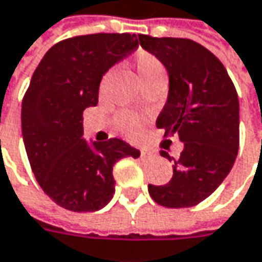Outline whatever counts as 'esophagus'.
<instances>
[{
	"label": "esophagus",
	"instance_id": "34e87169",
	"mask_svg": "<svg viewBox=\"0 0 262 262\" xmlns=\"http://www.w3.org/2000/svg\"><path fill=\"white\" fill-rule=\"evenodd\" d=\"M140 155H141V158H147V156H151V155H153V151L147 150V149H143V150L140 151Z\"/></svg>",
	"mask_w": 262,
	"mask_h": 262
}]
</instances>
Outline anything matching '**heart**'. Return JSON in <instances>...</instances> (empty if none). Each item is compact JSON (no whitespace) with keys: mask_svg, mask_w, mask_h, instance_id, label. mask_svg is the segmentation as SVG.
Returning a JSON list of instances; mask_svg holds the SVG:
<instances>
[{"mask_svg":"<svg viewBox=\"0 0 262 262\" xmlns=\"http://www.w3.org/2000/svg\"><path fill=\"white\" fill-rule=\"evenodd\" d=\"M133 68L143 85L156 82V81H165V76H166L165 66L155 54H151L150 51L137 50L133 56ZM104 81H106V78L101 81V86L104 85ZM116 126L126 137H137L140 128H141V121L137 115L121 112L116 116Z\"/></svg>","mask_w":262,"mask_h":262,"instance_id":"heart-1","label":"heart"}]
</instances>
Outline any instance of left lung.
<instances>
[{
	"label": "left lung",
	"instance_id": "8db88e82",
	"mask_svg": "<svg viewBox=\"0 0 262 262\" xmlns=\"http://www.w3.org/2000/svg\"><path fill=\"white\" fill-rule=\"evenodd\" d=\"M140 46L164 63L169 94L156 126L164 137L184 143L172 161V178L149 184L151 199L165 208H189L205 201L227 177L239 150V98L224 64L208 48L187 38L138 35Z\"/></svg>",
	"mask_w": 262,
	"mask_h": 262
}]
</instances>
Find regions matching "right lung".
Wrapping results in <instances>:
<instances>
[{
    "label": "right lung",
    "mask_w": 262,
    "mask_h": 262,
    "mask_svg": "<svg viewBox=\"0 0 262 262\" xmlns=\"http://www.w3.org/2000/svg\"><path fill=\"white\" fill-rule=\"evenodd\" d=\"M138 46L137 35L91 33L63 39L39 61L21 101V134L47 196L73 212H94L115 193L113 165L140 151L119 138H82V113L98 103L104 72Z\"/></svg>",
    "instance_id": "right-lung-1"
}]
</instances>
